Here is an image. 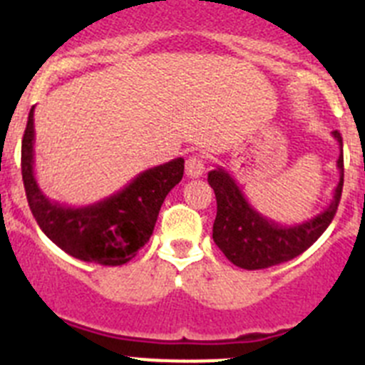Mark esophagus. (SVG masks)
Returning a JSON list of instances; mask_svg holds the SVG:
<instances>
[{
    "mask_svg": "<svg viewBox=\"0 0 365 365\" xmlns=\"http://www.w3.org/2000/svg\"><path fill=\"white\" fill-rule=\"evenodd\" d=\"M205 173V160L201 155H192L186 159V175L192 179H199Z\"/></svg>",
    "mask_w": 365,
    "mask_h": 365,
    "instance_id": "esophagus-1",
    "label": "esophagus"
}]
</instances>
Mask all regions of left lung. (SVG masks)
Returning a JSON list of instances; mask_svg holds the SVG:
<instances>
[{"label":"left lung","mask_w":365,"mask_h":365,"mask_svg":"<svg viewBox=\"0 0 365 365\" xmlns=\"http://www.w3.org/2000/svg\"><path fill=\"white\" fill-rule=\"evenodd\" d=\"M341 148V135L333 131ZM336 166L340 170V180L334 188L333 199L324 212L298 225H278L272 219L254 208L245 197L243 190L235 182L234 177L215 168L208 172V185L214 188L217 201V215L214 221L215 245L235 267L247 270L269 269L279 265L292 257L305 252L312 243L331 225L338 210L344 186V155H338Z\"/></svg>","instance_id":"8db88e82"}]
</instances>
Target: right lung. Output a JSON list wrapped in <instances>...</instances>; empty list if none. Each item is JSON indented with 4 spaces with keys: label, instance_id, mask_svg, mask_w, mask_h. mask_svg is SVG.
Segmentation results:
<instances>
[{
    "label": "right lung",
    "instance_id": "obj_1",
    "mask_svg": "<svg viewBox=\"0 0 365 365\" xmlns=\"http://www.w3.org/2000/svg\"><path fill=\"white\" fill-rule=\"evenodd\" d=\"M185 173V159L153 166L109 197L87 206L51 201L34 175V108L21 143V175L31 212L54 245L76 259L98 265H124L150 241L157 215L170 190Z\"/></svg>",
    "mask_w": 365,
    "mask_h": 365
}]
</instances>
